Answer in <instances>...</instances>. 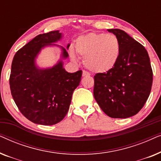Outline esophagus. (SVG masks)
Returning a JSON list of instances; mask_svg holds the SVG:
<instances>
[{
  "instance_id": "esophagus-1",
  "label": "esophagus",
  "mask_w": 161,
  "mask_h": 161,
  "mask_svg": "<svg viewBox=\"0 0 161 161\" xmlns=\"http://www.w3.org/2000/svg\"><path fill=\"white\" fill-rule=\"evenodd\" d=\"M88 75H90V74L89 73V72L85 71V70H83V76L84 77V76H88Z\"/></svg>"
}]
</instances>
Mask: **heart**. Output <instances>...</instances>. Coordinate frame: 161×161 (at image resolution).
Here are the masks:
<instances>
[{"instance_id":"heart-1","label":"heart","mask_w":161,"mask_h":161,"mask_svg":"<svg viewBox=\"0 0 161 161\" xmlns=\"http://www.w3.org/2000/svg\"><path fill=\"white\" fill-rule=\"evenodd\" d=\"M75 47L77 53L84 57L86 67L94 72H105L111 69L117 62L120 53L117 37L103 33L92 32L79 36ZM69 54L72 60L78 61L72 47H70Z\"/></svg>"}]
</instances>
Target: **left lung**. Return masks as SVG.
Masks as SVG:
<instances>
[{"mask_svg": "<svg viewBox=\"0 0 161 161\" xmlns=\"http://www.w3.org/2000/svg\"><path fill=\"white\" fill-rule=\"evenodd\" d=\"M108 31L119 39V56L111 69L94 75V97L110 117L128 118L138 113L150 94V60L144 46L124 31Z\"/></svg>", "mask_w": 161, "mask_h": 161, "instance_id": "obj_1", "label": "left lung"}]
</instances>
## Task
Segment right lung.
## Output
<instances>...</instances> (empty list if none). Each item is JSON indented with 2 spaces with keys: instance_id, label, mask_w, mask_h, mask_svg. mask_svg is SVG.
<instances>
[{
  "instance_id": "right-lung-1",
  "label": "right lung",
  "mask_w": 161,
  "mask_h": 161,
  "mask_svg": "<svg viewBox=\"0 0 161 161\" xmlns=\"http://www.w3.org/2000/svg\"><path fill=\"white\" fill-rule=\"evenodd\" d=\"M62 37L59 31L39 34L14 55L9 78L11 93L22 114L35 124L56 125L64 118L74 90L80 84L82 71L70 73L63 67L67 50L56 45ZM57 46L61 59L53 68L42 69L36 64L44 47ZM69 44L67 46V49Z\"/></svg>"
}]
</instances>
